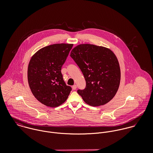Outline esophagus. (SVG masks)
<instances>
[{
	"label": "esophagus",
	"instance_id": "obj_1",
	"mask_svg": "<svg viewBox=\"0 0 153 153\" xmlns=\"http://www.w3.org/2000/svg\"><path fill=\"white\" fill-rule=\"evenodd\" d=\"M72 89H74V90H75V89H76V88H77V86H76V85H74L72 87Z\"/></svg>",
	"mask_w": 153,
	"mask_h": 153
}]
</instances>
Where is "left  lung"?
I'll use <instances>...</instances> for the list:
<instances>
[{
    "mask_svg": "<svg viewBox=\"0 0 153 153\" xmlns=\"http://www.w3.org/2000/svg\"><path fill=\"white\" fill-rule=\"evenodd\" d=\"M70 56L81 70L85 81L84 90H78L85 103L92 107L104 105L115 95L120 86L121 71L118 61L109 48L80 44Z\"/></svg>",
    "mask_w": 153,
    "mask_h": 153,
    "instance_id": "left-lung-1",
    "label": "left lung"
}]
</instances>
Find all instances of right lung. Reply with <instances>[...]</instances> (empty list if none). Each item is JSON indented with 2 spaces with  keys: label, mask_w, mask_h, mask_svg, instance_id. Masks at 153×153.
Wrapping results in <instances>:
<instances>
[{
  "label": "right lung",
  "mask_w": 153,
  "mask_h": 153,
  "mask_svg": "<svg viewBox=\"0 0 153 153\" xmlns=\"http://www.w3.org/2000/svg\"><path fill=\"white\" fill-rule=\"evenodd\" d=\"M72 44L50 45L31 57L27 67V81L34 97L49 107H57L67 100L72 88L66 85L61 73Z\"/></svg>",
  "instance_id": "1"
}]
</instances>
